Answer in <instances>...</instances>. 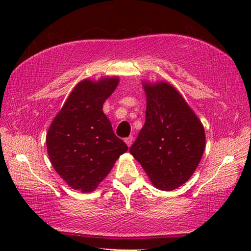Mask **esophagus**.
Wrapping results in <instances>:
<instances>
[{"instance_id": "esophagus-1", "label": "esophagus", "mask_w": 251, "mask_h": 251, "mask_svg": "<svg viewBox=\"0 0 251 251\" xmlns=\"http://www.w3.org/2000/svg\"><path fill=\"white\" fill-rule=\"evenodd\" d=\"M133 142H134V138H133V136H129V137L125 138V143H126V145L128 146V147H130L131 145H133Z\"/></svg>"}]
</instances>
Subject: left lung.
<instances>
[{
    "instance_id": "8db88e82",
    "label": "left lung",
    "mask_w": 251,
    "mask_h": 251,
    "mask_svg": "<svg viewBox=\"0 0 251 251\" xmlns=\"http://www.w3.org/2000/svg\"><path fill=\"white\" fill-rule=\"evenodd\" d=\"M142 85L146 122L129 151L152 186L169 192L184 185L196 171L206 147L205 129L171 83L143 80Z\"/></svg>"
}]
</instances>
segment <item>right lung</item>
<instances>
[{"instance_id": "1", "label": "right lung", "mask_w": 251, "mask_h": 251, "mask_svg": "<svg viewBox=\"0 0 251 251\" xmlns=\"http://www.w3.org/2000/svg\"><path fill=\"white\" fill-rule=\"evenodd\" d=\"M118 76L85 78L75 85L46 133L50 164L73 189L91 193L127 151L103 112V104L116 90Z\"/></svg>"}]
</instances>
